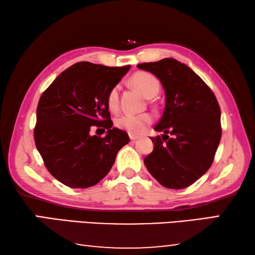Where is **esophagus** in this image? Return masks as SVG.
<instances>
[{"mask_svg":"<svg viewBox=\"0 0 255 255\" xmlns=\"http://www.w3.org/2000/svg\"><path fill=\"white\" fill-rule=\"evenodd\" d=\"M129 138H130L131 140H137L138 138H139V136H137V135H133V133H129Z\"/></svg>","mask_w":255,"mask_h":255,"instance_id":"esophagus-1","label":"esophagus"}]
</instances>
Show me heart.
Here are the masks:
<instances>
[{
  "label": "heart",
  "instance_id": "1",
  "mask_svg": "<svg viewBox=\"0 0 255 255\" xmlns=\"http://www.w3.org/2000/svg\"><path fill=\"white\" fill-rule=\"evenodd\" d=\"M131 83L136 86L138 90H140L146 97L150 98L152 96H156L159 90V82L154 75L146 72H138L131 76ZM107 105L109 110L112 112L118 111L119 109V85H115L112 88L107 97ZM153 115L145 112V114H126L117 119V126L120 129L127 130L128 132L141 133L147 126L153 123Z\"/></svg>",
  "mask_w": 255,
  "mask_h": 255
}]
</instances>
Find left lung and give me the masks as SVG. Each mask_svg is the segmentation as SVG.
I'll return each instance as SVG.
<instances>
[{"mask_svg": "<svg viewBox=\"0 0 255 255\" xmlns=\"http://www.w3.org/2000/svg\"><path fill=\"white\" fill-rule=\"evenodd\" d=\"M137 67L156 76L165 91L163 115L154 127L164 133L150 137L154 149L144 158L145 165L163 187L187 188L208 171L221 141L217 99L200 76L176 59Z\"/></svg>", "mask_w": 255, "mask_h": 255, "instance_id": "obj_1", "label": "left lung"}]
</instances>
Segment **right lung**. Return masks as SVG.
<instances>
[{
    "instance_id": "1",
    "label": "right lung",
    "mask_w": 255,
    "mask_h": 255,
    "mask_svg": "<svg viewBox=\"0 0 255 255\" xmlns=\"http://www.w3.org/2000/svg\"><path fill=\"white\" fill-rule=\"evenodd\" d=\"M130 66L109 67L79 62L59 74L41 94L34 143L49 173L71 188H89L109 173L126 131L111 128L107 97ZM102 127L105 137L89 130ZM98 130V129H97Z\"/></svg>"
}]
</instances>
